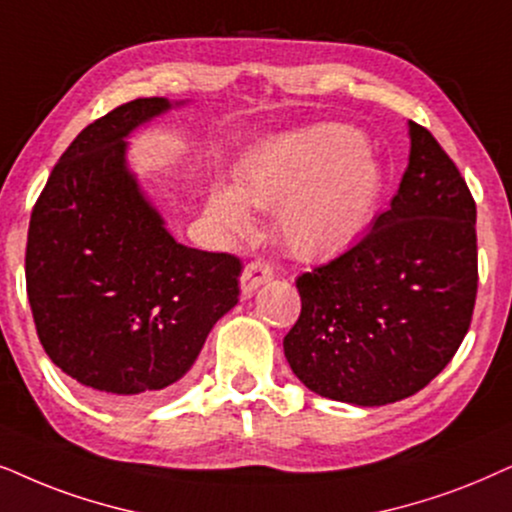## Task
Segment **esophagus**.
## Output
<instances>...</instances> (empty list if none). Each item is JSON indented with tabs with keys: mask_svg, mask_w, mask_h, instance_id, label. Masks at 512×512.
<instances>
[{
	"mask_svg": "<svg viewBox=\"0 0 512 512\" xmlns=\"http://www.w3.org/2000/svg\"><path fill=\"white\" fill-rule=\"evenodd\" d=\"M270 280H272V268H270V265L263 263V261H251V263L244 265L242 277H240L242 294L244 296H251L258 287H261V284L270 282Z\"/></svg>",
	"mask_w": 512,
	"mask_h": 512,
	"instance_id": "esophagus-1",
	"label": "esophagus"
}]
</instances>
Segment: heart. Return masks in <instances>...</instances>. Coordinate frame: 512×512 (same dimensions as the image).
<instances>
[{"label": "heart", "instance_id": "obj_1", "mask_svg": "<svg viewBox=\"0 0 512 512\" xmlns=\"http://www.w3.org/2000/svg\"><path fill=\"white\" fill-rule=\"evenodd\" d=\"M381 190V167L364 136L350 126L329 124L287 136L249 159L235 185H214L207 216L221 235L244 237L254 230L249 207L277 211L287 249L317 261L360 240Z\"/></svg>", "mask_w": 512, "mask_h": 512}]
</instances>
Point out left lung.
I'll list each match as a JSON object with an SVG mask.
<instances>
[{
	"instance_id": "1",
	"label": "left lung",
	"mask_w": 512,
	"mask_h": 512,
	"mask_svg": "<svg viewBox=\"0 0 512 512\" xmlns=\"http://www.w3.org/2000/svg\"><path fill=\"white\" fill-rule=\"evenodd\" d=\"M409 164L367 237L296 280L284 357L313 393L381 407L426 388L468 334L477 294L475 202L433 134L409 122Z\"/></svg>"
}]
</instances>
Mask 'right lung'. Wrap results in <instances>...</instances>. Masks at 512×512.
Returning a JSON list of instances; mask_svg holds the SVG:
<instances>
[{"instance_id":"obj_1","label":"right lung","mask_w":512,"mask_h":512,"mask_svg":"<svg viewBox=\"0 0 512 512\" xmlns=\"http://www.w3.org/2000/svg\"><path fill=\"white\" fill-rule=\"evenodd\" d=\"M174 105L136 98L86 126L30 216L25 282L39 341L110 407L174 390L240 296V258L176 242L126 164L131 131Z\"/></svg>"}]
</instances>
